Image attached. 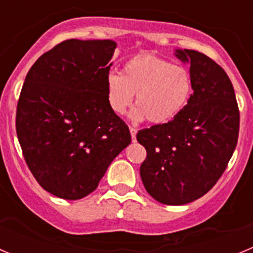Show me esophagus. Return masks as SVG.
I'll use <instances>...</instances> for the list:
<instances>
[{"label":"esophagus","mask_w":253,"mask_h":253,"mask_svg":"<svg viewBox=\"0 0 253 253\" xmlns=\"http://www.w3.org/2000/svg\"><path fill=\"white\" fill-rule=\"evenodd\" d=\"M129 130H130V135H131V139H133V142H135V137H137V129L133 128V126H130L129 128Z\"/></svg>","instance_id":"obj_1"}]
</instances>
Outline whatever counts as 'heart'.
<instances>
[{"label": "heart", "mask_w": 253, "mask_h": 253, "mask_svg": "<svg viewBox=\"0 0 253 253\" xmlns=\"http://www.w3.org/2000/svg\"><path fill=\"white\" fill-rule=\"evenodd\" d=\"M187 69L154 55H137L123 66L122 76L109 73L106 97L111 110L122 115L133 104V119L147 118L151 124L171 122L184 110L191 95Z\"/></svg>", "instance_id": "b5f03b06"}]
</instances>
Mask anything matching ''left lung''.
Masks as SVG:
<instances>
[{
    "label": "left lung",
    "mask_w": 253,
    "mask_h": 253,
    "mask_svg": "<svg viewBox=\"0 0 253 253\" xmlns=\"http://www.w3.org/2000/svg\"><path fill=\"white\" fill-rule=\"evenodd\" d=\"M176 51L190 63L194 93L175 119L137 134L147 151L140 165L143 185L166 205L205 195L227 169L240 133L238 104L224 69L200 51Z\"/></svg>",
    "instance_id": "obj_1"
}]
</instances>
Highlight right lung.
<instances>
[{"label":"right lung","mask_w":253,"mask_h":253,"mask_svg":"<svg viewBox=\"0 0 253 253\" xmlns=\"http://www.w3.org/2000/svg\"><path fill=\"white\" fill-rule=\"evenodd\" d=\"M113 40L68 39L33 64L16 109V133L35 180L48 193L77 200L97 187L130 143L128 125L109 106Z\"/></svg>","instance_id":"1"}]
</instances>
